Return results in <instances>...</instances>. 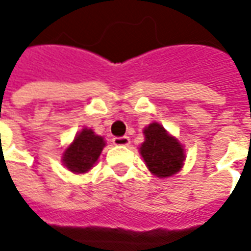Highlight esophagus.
<instances>
[{"label": "esophagus", "mask_w": 251, "mask_h": 251, "mask_svg": "<svg viewBox=\"0 0 251 251\" xmlns=\"http://www.w3.org/2000/svg\"><path fill=\"white\" fill-rule=\"evenodd\" d=\"M113 144H114V145H118V147H126V145L130 144V140H129V137L127 136L114 137V138H113Z\"/></svg>", "instance_id": "1"}]
</instances>
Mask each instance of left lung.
<instances>
[{"label":"left lung","mask_w":251,"mask_h":251,"mask_svg":"<svg viewBox=\"0 0 251 251\" xmlns=\"http://www.w3.org/2000/svg\"><path fill=\"white\" fill-rule=\"evenodd\" d=\"M145 141L140 148L149 171L157 177H168L179 172L184 161V151L179 142L153 122L144 130Z\"/></svg>","instance_id":"8db88e82"}]
</instances>
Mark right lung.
<instances>
[{
    "label": "right lung",
    "instance_id": "add662e5",
    "mask_svg": "<svg viewBox=\"0 0 251 251\" xmlns=\"http://www.w3.org/2000/svg\"><path fill=\"white\" fill-rule=\"evenodd\" d=\"M103 147L102 137L94 134L91 129H83L64 152L63 163L72 172H87L97 163Z\"/></svg>",
    "mask_w": 251,
    "mask_h": 251
}]
</instances>
